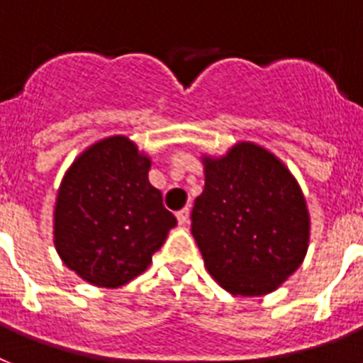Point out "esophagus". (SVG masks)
I'll use <instances>...</instances> for the list:
<instances>
[{
    "mask_svg": "<svg viewBox=\"0 0 363 363\" xmlns=\"http://www.w3.org/2000/svg\"><path fill=\"white\" fill-rule=\"evenodd\" d=\"M188 218H190V210L188 208H182L177 212V221H179V225L188 223Z\"/></svg>",
    "mask_w": 363,
    "mask_h": 363,
    "instance_id": "esophagus-1",
    "label": "esophagus"
}]
</instances>
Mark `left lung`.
<instances>
[{
  "label": "left lung",
  "instance_id": "8db88e82",
  "mask_svg": "<svg viewBox=\"0 0 363 363\" xmlns=\"http://www.w3.org/2000/svg\"><path fill=\"white\" fill-rule=\"evenodd\" d=\"M205 190L191 210V234L205 267L228 294L262 297L303 264L310 212L299 182L277 155L238 142L201 157Z\"/></svg>",
  "mask_w": 363,
  "mask_h": 363
}]
</instances>
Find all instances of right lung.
Listing matches in <instances>:
<instances>
[{
  "label": "right lung",
  "mask_w": 363,
  "mask_h": 363,
  "mask_svg": "<svg viewBox=\"0 0 363 363\" xmlns=\"http://www.w3.org/2000/svg\"><path fill=\"white\" fill-rule=\"evenodd\" d=\"M151 158L123 135L103 138L64 173L53 210L60 260L88 284L120 288L142 275L177 225L147 179Z\"/></svg>",
  "instance_id": "1"
}]
</instances>
